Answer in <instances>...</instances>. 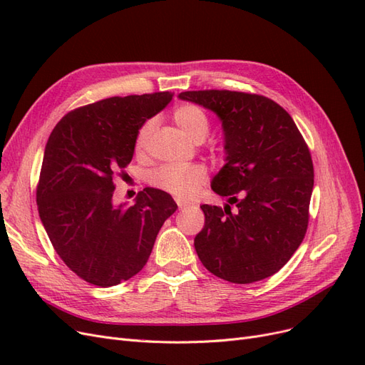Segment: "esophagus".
<instances>
[{
  "label": "esophagus",
  "instance_id": "1",
  "mask_svg": "<svg viewBox=\"0 0 365 365\" xmlns=\"http://www.w3.org/2000/svg\"><path fill=\"white\" fill-rule=\"evenodd\" d=\"M176 204H178V207H180L181 210H184V208L189 207V204H187V202H182L181 200H176Z\"/></svg>",
  "mask_w": 365,
  "mask_h": 365
}]
</instances>
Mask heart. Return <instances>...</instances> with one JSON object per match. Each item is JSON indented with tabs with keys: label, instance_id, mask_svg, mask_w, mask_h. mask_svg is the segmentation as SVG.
Wrapping results in <instances>:
<instances>
[{
	"label": "heart",
	"instance_id": "b5f03b06",
	"mask_svg": "<svg viewBox=\"0 0 365 365\" xmlns=\"http://www.w3.org/2000/svg\"><path fill=\"white\" fill-rule=\"evenodd\" d=\"M175 123L180 126L184 134L195 140L202 141L210 132V121L207 114L196 105H182L175 109ZM155 129V121L146 120L137 132L135 150L141 152L148 146V143ZM207 170L204 165L192 164H165L152 173L150 182L157 189L168 192L180 200H192L201 190L207 181Z\"/></svg>",
	"mask_w": 365,
	"mask_h": 365
}]
</instances>
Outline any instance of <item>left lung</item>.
Listing matches in <instances>:
<instances>
[{"label":"left lung","instance_id":"left-lung-1","mask_svg":"<svg viewBox=\"0 0 365 365\" xmlns=\"http://www.w3.org/2000/svg\"><path fill=\"white\" fill-rule=\"evenodd\" d=\"M222 121L227 163L212 189L227 204L201 205L195 250L204 267L231 283L259 282L282 269L300 247L314 189L311 152L292 117L271 98L228 90L184 91Z\"/></svg>","mask_w":365,"mask_h":365}]
</instances>
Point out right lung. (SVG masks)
I'll use <instances>...</instances> for the list:
<instances>
[{"instance_id":"obj_1","label":"right lung","mask_w":365,"mask_h":365,"mask_svg":"<svg viewBox=\"0 0 365 365\" xmlns=\"http://www.w3.org/2000/svg\"><path fill=\"white\" fill-rule=\"evenodd\" d=\"M173 93L109 97L61 118L43 152L36 202L53 248L88 283L129 280L145 267L160 228L178 205L146 187L135 204H114V176L123 173L141 125Z\"/></svg>"}]
</instances>
